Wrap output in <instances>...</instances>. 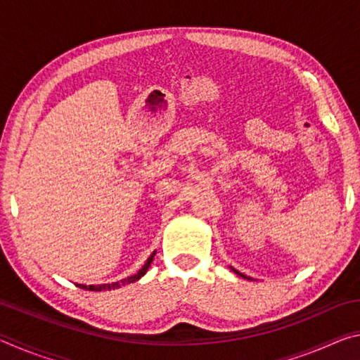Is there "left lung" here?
I'll list each match as a JSON object with an SVG mask.
<instances>
[{"label":"left lung","instance_id":"8db88e82","mask_svg":"<svg viewBox=\"0 0 360 360\" xmlns=\"http://www.w3.org/2000/svg\"><path fill=\"white\" fill-rule=\"evenodd\" d=\"M236 273H238V271H236ZM238 275H240V273H238ZM241 276H245V275H241ZM246 278V276H245Z\"/></svg>","mask_w":360,"mask_h":360}]
</instances>
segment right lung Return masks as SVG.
Here are the masks:
<instances>
[{"label":"right lung","mask_w":360,"mask_h":360,"mask_svg":"<svg viewBox=\"0 0 360 360\" xmlns=\"http://www.w3.org/2000/svg\"><path fill=\"white\" fill-rule=\"evenodd\" d=\"M154 255H155V252H152V255H150V257L148 259V262H146V264L143 265L141 270H139V271L136 273V275L129 276V278H125V279H122V281L112 283V284H100V285H85V284H77V288H79V289H84V290H95V292H100V290L119 289V288H122V285H127V284H130V283H135V281H138V279L144 275L146 271H148V268H149V265H150L152 259H154Z\"/></svg>","instance_id":"obj_1"}]
</instances>
